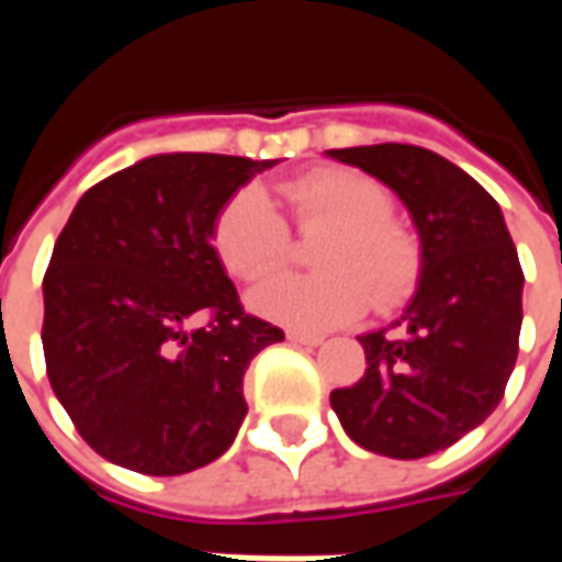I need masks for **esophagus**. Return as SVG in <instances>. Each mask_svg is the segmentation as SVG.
Wrapping results in <instances>:
<instances>
[{
  "label": "esophagus",
  "mask_w": 562,
  "mask_h": 562,
  "mask_svg": "<svg viewBox=\"0 0 562 562\" xmlns=\"http://www.w3.org/2000/svg\"><path fill=\"white\" fill-rule=\"evenodd\" d=\"M285 337H289V342H294V346H318V342H322V337H316V334H304V330H289Z\"/></svg>",
  "instance_id": "1"
}]
</instances>
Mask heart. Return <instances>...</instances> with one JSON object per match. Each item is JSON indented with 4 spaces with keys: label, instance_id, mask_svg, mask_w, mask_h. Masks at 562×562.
I'll use <instances>...</instances> for the list:
<instances>
[{
    "label": "heart",
    "instance_id": "obj_1",
    "mask_svg": "<svg viewBox=\"0 0 562 562\" xmlns=\"http://www.w3.org/2000/svg\"><path fill=\"white\" fill-rule=\"evenodd\" d=\"M301 232H325L313 252L318 273H282L249 294L258 316L289 328L325 330L355 322L367 306H397L422 273V246L391 216V192L355 168H318L282 183ZM210 244L232 277L256 282L280 270L292 234L265 192L237 189L216 213Z\"/></svg>",
    "mask_w": 562,
    "mask_h": 562
}]
</instances>
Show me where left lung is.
I'll return each instance as SVG.
<instances>
[{
    "instance_id": "1",
    "label": "left lung",
    "mask_w": 562,
    "mask_h": 562,
    "mask_svg": "<svg viewBox=\"0 0 562 562\" xmlns=\"http://www.w3.org/2000/svg\"><path fill=\"white\" fill-rule=\"evenodd\" d=\"M401 198L422 240L413 301L358 337L367 370L330 391L342 430L373 454L415 460L494 413L518 361L524 270L503 210L454 161L413 144L328 149Z\"/></svg>"
}]
</instances>
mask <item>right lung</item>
<instances>
[{
	"instance_id": "1",
	"label": "right lung",
	"mask_w": 562,
	"mask_h": 562,
	"mask_svg": "<svg viewBox=\"0 0 562 562\" xmlns=\"http://www.w3.org/2000/svg\"><path fill=\"white\" fill-rule=\"evenodd\" d=\"M277 159L161 153L83 192L44 273V361L92 451L183 475L228 451L244 373L285 334L249 316L210 244L220 207ZM209 316L204 329L191 322Z\"/></svg>"
}]
</instances>
